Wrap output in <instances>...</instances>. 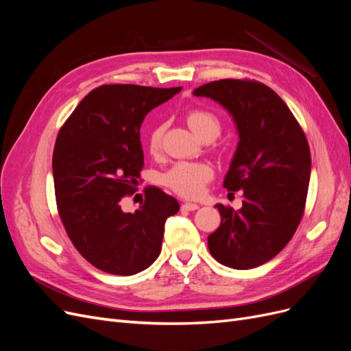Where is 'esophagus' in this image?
<instances>
[{"instance_id": "esophagus-1", "label": "esophagus", "mask_w": 351, "mask_h": 351, "mask_svg": "<svg viewBox=\"0 0 351 351\" xmlns=\"http://www.w3.org/2000/svg\"><path fill=\"white\" fill-rule=\"evenodd\" d=\"M199 208L197 204H192V202H184V204L182 205V209L183 210H196Z\"/></svg>"}]
</instances>
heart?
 <instances>
[{
	"mask_svg": "<svg viewBox=\"0 0 351 351\" xmlns=\"http://www.w3.org/2000/svg\"><path fill=\"white\" fill-rule=\"evenodd\" d=\"M190 129L200 139L214 137L221 130V123L215 114L206 110H192L186 115ZM164 134V124H155L147 134V147L151 154H156L161 147ZM214 177V168L208 162H177L167 173L162 174V183L173 190L174 193L183 197H197L206 186L209 180Z\"/></svg>",
	"mask_w": 351,
	"mask_h": 351,
	"instance_id": "b5f03b06",
	"label": "heart"
}]
</instances>
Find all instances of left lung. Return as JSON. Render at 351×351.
<instances>
[{
	"mask_svg": "<svg viewBox=\"0 0 351 351\" xmlns=\"http://www.w3.org/2000/svg\"><path fill=\"white\" fill-rule=\"evenodd\" d=\"M193 95L219 102L234 119L240 137L224 187L243 192V206H215L221 226L208 237L209 252L228 268L261 267L287 246L303 218L309 143L287 104L261 82L222 79Z\"/></svg>",
	"mask_w": 351,
	"mask_h": 351,
	"instance_id": "left-lung-1",
	"label": "left lung"
}]
</instances>
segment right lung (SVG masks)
Returning <instances> with one entry per match:
<instances>
[{
    "label": "right lung",
    "mask_w": 351,
    "mask_h": 351,
    "mask_svg": "<svg viewBox=\"0 0 351 351\" xmlns=\"http://www.w3.org/2000/svg\"><path fill=\"white\" fill-rule=\"evenodd\" d=\"M180 90L102 84L58 132L52 155L58 214L73 246L104 272L127 277L151 267L161 253L165 221L180 209L155 186L145 189L139 209H121L143 168L142 121Z\"/></svg>",
    "instance_id": "add662e5"
}]
</instances>
